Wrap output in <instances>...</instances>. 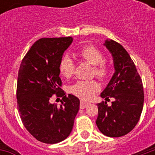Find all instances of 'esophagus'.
<instances>
[{
  "instance_id": "1",
  "label": "esophagus",
  "mask_w": 155,
  "mask_h": 155,
  "mask_svg": "<svg viewBox=\"0 0 155 155\" xmlns=\"http://www.w3.org/2000/svg\"><path fill=\"white\" fill-rule=\"evenodd\" d=\"M90 104V103H88V102H84V101H81V109H84V108H86Z\"/></svg>"
}]
</instances>
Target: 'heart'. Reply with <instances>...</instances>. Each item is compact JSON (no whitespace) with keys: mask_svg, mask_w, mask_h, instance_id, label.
<instances>
[{"mask_svg":"<svg viewBox=\"0 0 155 155\" xmlns=\"http://www.w3.org/2000/svg\"><path fill=\"white\" fill-rule=\"evenodd\" d=\"M79 55L83 60L94 65L93 75L101 80L107 77L110 73V66L104 62V54L98 48L93 45L84 46L79 51ZM60 73L64 78H70L74 74V64L69 55L61 59L59 65ZM100 89V84L94 81H78L71 87V92L82 100H89Z\"/></svg>","mask_w":155,"mask_h":155,"instance_id":"obj_1","label":"heart"}]
</instances>
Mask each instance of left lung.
<instances>
[{
    "mask_svg": "<svg viewBox=\"0 0 155 155\" xmlns=\"http://www.w3.org/2000/svg\"><path fill=\"white\" fill-rule=\"evenodd\" d=\"M104 45L113 56L114 73L101 94L105 101L97 104L96 124L104 135L120 137L130 133L140 120L144 97L143 84L134 63L121 45L106 40ZM110 97L115 101L108 106Z\"/></svg>",
    "mask_w": 155,
    "mask_h": 155,
    "instance_id": "left-lung-1",
    "label": "left lung"
}]
</instances>
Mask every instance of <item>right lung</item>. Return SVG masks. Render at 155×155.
Returning <instances> with one entry per match:
<instances>
[{
    "label": "right lung",
    "instance_id": "right-lung-1",
    "mask_svg": "<svg viewBox=\"0 0 155 155\" xmlns=\"http://www.w3.org/2000/svg\"><path fill=\"white\" fill-rule=\"evenodd\" d=\"M73 38H42L35 41L23 58L18 72L16 99L21 119L32 136L42 143H56L72 131L80 100L61 90L59 65ZM62 97L58 107L49 99Z\"/></svg>",
    "mask_w": 155,
    "mask_h": 155
}]
</instances>
